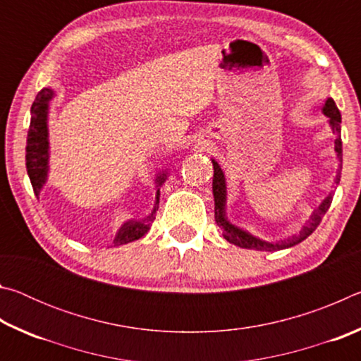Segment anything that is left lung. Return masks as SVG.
<instances>
[{"instance_id":"obj_1","label":"left lung","mask_w":361,"mask_h":361,"mask_svg":"<svg viewBox=\"0 0 361 361\" xmlns=\"http://www.w3.org/2000/svg\"><path fill=\"white\" fill-rule=\"evenodd\" d=\"M322 113L328 118V126L331 129L333 135H334V151H336V157H338V170H336V178H334V185L338 186L341 181V170H342V142H341V113L338 106L333 99H328L325 102V105L322 108ZM213 164V199H215V221L216 224L221 228L223 231V237L229 243H234V245L240 247V248H248V250H258V252H279V250H285V248H291L301 243L302 240L307 239V237L312 234V232L317 229V226L320 224L322 218L325 213L328 212L329 205H331L333 200V191L329 192L325 199L322 200L320 205L310 213V216L307 221L304 223L301 231H298L296 234H291L285 239L280 240H264L256 237L252 232H248L247 229L240 228V226L232 224L228 216H226V199H228V188H226V176L224 172L221 170V166L212 159Z\"/></svg>"}]
</instances>
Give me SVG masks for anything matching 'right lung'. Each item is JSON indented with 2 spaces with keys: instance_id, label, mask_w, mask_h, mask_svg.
I'll list each match as a JSON object with an SVG mask.
<instances>
[{
  "instance_id": "1",
  "label": "right lung",
  "mask_w": 361,
  "mask_h": 361,
  "mask_svg": "<svg viewBox=\"0 0 361 361\" xmlns=\"http://www.w3.org/2000/svg\"><path fill=\"white\" fill-rule=\"evenodd\" d=\"M56 90L51 87H44L36 95L32 105V119H30V129L27 137V173L32 181L33 191L38 195L41 189L44 188L49 178V161H51V145H49V111H51V102L56 99ZM169 178V170L157 172L156 183V202L152 210L143 218H130L121 224L114 235L113 245L119 247L124 243L138 240L149 231L151 223L154 221L156 212L159 209V195H161V186Z\"/></svg>"
}]
</instances>
